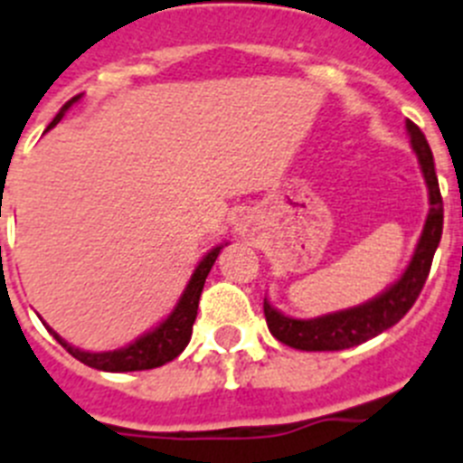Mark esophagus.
<instances>
[{
    "label": "esophagus",
    "mask_w": 463,
    "mask_h": 463,
    "mask_svg": "<svg viewBox=\"0 0 463 463\" xmlns=\"http://www.w3.org/2000/svg\"><path fill=\"white\" fill-rule=\"evenodd\" d=\"M247 231H249L247 226H240V232H242V235H244V232H247Z\"/></svg>",
    "instance_id": "esophagus-1"
}]
</instances>
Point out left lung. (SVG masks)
Returning a JSON list of instances; mask_svg holds the SVG:
<instances>
[{
    "mask_svg": "<svg viewBox=\"0 0 463 463\" xmlns=\"http://www.w3.org/2000/svg\"><path fill=\"white\" fill-rule=\"evenodd\" d=\"M405 128H408L412 151L421 165V175H424L426 188H429V204H431L408 268L392 287L384 288L380 296L368 303L315 317V319H293V317L281 315L279 309L272 307L265 298V321L279 343L293 349H303V352H337V349L356 347V345L392 328L393 324H399L405 312L420 298L426 277L431 270L433 254H436L440 235H443V198H440V188H438L433 154L424 132L412 120H405Z\"/></svg>",
    "mask_w": 463,
    "mask_h": 463,
    "instance_id": "8db88e82",
    "label": "left lung"
}]
</instances>
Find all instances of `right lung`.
Listing matches in <instances>:
<instances>
[{
	"instance_id": "add662e5",
	"label": "right lung",
	"mask_w": 463,
	"mask_h": 463,
	"mask_svg": "<svg viewBox=\"0 0 463 463\" xmlns=\"http://www.w3.org/2000/svg\"><path fill=\"white\" fill-rule=\"evenodd\" d=\"M81 95L71 98L70 102L64 104L62 109L58 111L53 120H51V128H55L60 123L67 109L71 104L79 102ZM223 249V244L214 247L212 251H207V256H203V260L198 263V268L193 270L191 279H188L186 288H184L182 298L175 305L167 319H163L156 328H151L148 333H144L142 337H137L135 343H130L128 347L114 349V352H83V349L74 347L67 340L58 335L51 326H46L48 331L53 333V337L62 345L67 352L79 359L81 364L90 365V368H98V371L107 373H132V371H151V368H158V365H165L167 361L176 359L179 354L186 349V345L191 343V333L193 324H195V317H198V303H200V293H203L204 279H207L212 265H214L216 256Z\"/></svg>"
}]
</instances>
